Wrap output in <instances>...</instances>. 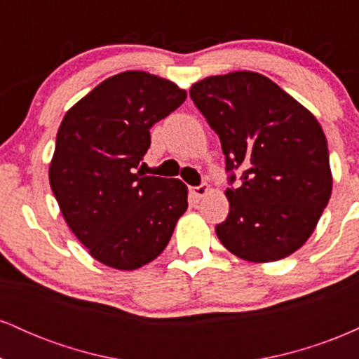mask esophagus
Returning a JSON list of instances; mask_svg holds the SVG:
<instances>
[{
  "instance_id": "esophagus-1",
  "label": "esophagus",
  "mask_w": 359,
  "mask_h": 359,
  "mask_svg": "<svg viewBox=\"0 0 359 359\" xmlns=\"http://www.w3.org/2000/svg\"><path fill=\"white\" fill-rule=\"evenodd\" d=\"M209 192V187L208 185H197V187H191V194L192 197H196V199H203L205 194Z\"/></svg>"
}]
</instances>
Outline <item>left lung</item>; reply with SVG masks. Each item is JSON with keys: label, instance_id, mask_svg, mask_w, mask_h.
<instances>
[{"label": "left lung", "instance_id": "1", "mask_svg": "<svg viewBox=\"0 0 359 359\" xmlns=\"http://www.w3.org/2000/svg\"><path fill=\"white\" fill-rule=\"evenodd\" d=\"M191 97L219 135L226 170H243L241 184L224 192L229 214L216 226L222 246L251 263L297 251L332 191L319 121L273 81L251 71L205 77L192 84Z\"/></svg>", "mask_w": 359, "mask_h": 359}]
</instances>
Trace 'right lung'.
I'll use <instances>...</instances> for the list:
<instances>
[{
    "instance_id": "add662e5",
    "label": "right lung",
    "mask_w": 359,
    "mask_h": 359,
    "mask_svg": "<svg viewBox=\"0 0 359 359\" xmlns=\"http://www.w3.org/2000/svg\"><path fill=\"white\" fill-rule=\"evenodd\" d=\"M187 97L172 81L126 71L102 81L62 119L48 179L60 212L94 259L137 270L165 250L187 211V185L137 172L150 128Z\"/></svg>"
}]
</instances>
